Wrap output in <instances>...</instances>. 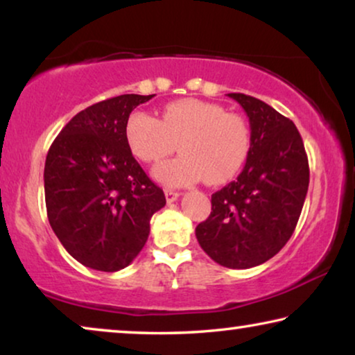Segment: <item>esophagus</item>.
Masks as SVG:
<instances>
[{"label":"esophagus","instance_id":"34e87169","mask_svg":"<svg viewBox=\"0 0 355 355\" xmlns=\"http://www.w3.org/2000/svg\"><path fill=\"white\" fill-rule=\"evenodd\" d=\"M164 196H166L168 203H173V202H176L179 197H181V193H179L178 191H173V189H166V191H164Z\"/></svg>","mask_w":355,"mask_h":355}]
</instances>
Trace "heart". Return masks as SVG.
I'll use <instances>...</instances> for the list:
<instances>
[{
	"mask_svg": "<svg viewBox=\"0 0 355 355\" xmlns=\"http://www.w3.org/2000/svg\"><path fill=\"white\" fill-rule=\"evenodd\" d=\"M125 140L135 157L155 163L178 150L181 155L159 163L153 178L166 186L230 181L244 168L252 150V129L244 116L198 98L164 105L159 119L134 111L125 123Z\"/></svg>",
	"mask_w": 355,
	"mask_h": 355,
	"instance_id": "1",
	"label": "heart"
}]
</instances>
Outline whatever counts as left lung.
I'll return each instance as SVG.
<instances>
[{
    "label": "left lung",
    "mask_w": 355,
    "mask_h": 355,
    "mask_svg": "<svg viewBox=\"0 0 355 355\" xmlns=\"http://www.w3.org/2000/svg\"><path fill=\"white\" fill-rule=\"evenodd\" d=\"M244 108L252 150L236 181L211 196L198 244L226 268L265 263L293 236L309 189V159L294 123L265 101L227 94Z\"/></svg>",
    "instance_id": "1"
}]
</instances>
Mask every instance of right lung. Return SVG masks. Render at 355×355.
<instances>
[{"mask_svg": "<svg viewBox=\"0 0 355 355\" xmlns=\"http://www.w3.org/2000/svg\"><path fill=\"white\" fill-rule=\"evenodd\" d=\"M155 95H119L89 106L67 123L48 150V221L82 265L118 271L144 249L150 218L166 205L125 140V123Z\"/></svg>", "mask_w": 355, "mask_h": 355, "instance_id": "obj_1", "label": "right lung"}]
</instances>
